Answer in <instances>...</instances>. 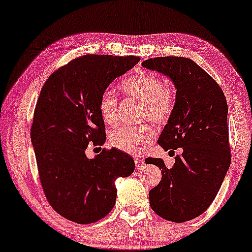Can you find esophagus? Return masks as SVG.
Instances as JSON below:
<instances>
[{"label": "esophagus", "instance_id": "1", "mask_svg": "<svg viewBox=\"0 0 252 252\" xmlns=\"http://www.w3.org/2000/svg\"><path fill=\"white\" fill-rule=\"evenodd\" d=\"M134 162H136L137 170H141V168L145 166V160L142 158H139V157H137V158H134Z\"/></svg>", "mask_w": 252, "mask_h": 252}]
</instances>
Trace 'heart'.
<instances>
[{
  "mask_svg": "<svg viewBox=\"0 0 252 252\" xmlns=\"http://www.w3.org/2000/svg\"><path fill=\"white\" fill-rule=\"evenodd\" d=\"M121 89L127 96L144 100V115L158 125L166 122L173 112L174 90L164 85L162 79L156 74L146 71L131 74L122 82ZM97 108L105 123L114 125L118 121V100L110 90H105L99 96ZM154 137L155 132L150 126H126L112 131L110 142L122 152L140 155L148 149Z\"/></svg>",
  "mask_w": 252,
  "mask_h": 252,
  "instance_id": "obj_1",
  "label": "heart"
}]
</instances>
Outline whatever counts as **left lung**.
I'll list each match as a JSON object with an SVG mask.
<instances>
[{
  "label": "left lung",
  "mask_w": 252,
  "mask_h": 252,
  "mask_svg": "<svg viewBox=\"0 0 252 252\" xmlns=\"http://www.w3.org/2000/svg\"><path fill=\"white\" fill-rule=\"evenodd\" d=\"M141 65L173 82L174 108L157 142L164 150L182 148L172 168L162 158H146V164L162 170L160 182L149 191V204L162 219L183 223L206 212L230 167L226 98L219 84L188 58L163 56Z\"/></svg>",
  "instance_id": "1"
}]
</instances>
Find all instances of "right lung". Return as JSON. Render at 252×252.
Listing matches in <instances>:
<instances>
[{
	"mask_svg": "<svg viewBox=\"0 0 252 252\" xmlns=\"http://www.w3.org/2000/svg\"><path fill=\"white\" fill-rule=\"evenodd\" d=\"M138 56L84 55L60 67L45 82L30 129L45 196L56 213L90 224L113 209L115 181L133 173L134 160L116 148L88 158V144L102 146L105 125L99 96Z\"/></svg>",
	"mask_w": 252,
	"mask_h": 252,
	"instance_id": "right-lung-1",
	"label": "right lung"
}]
</instances>
